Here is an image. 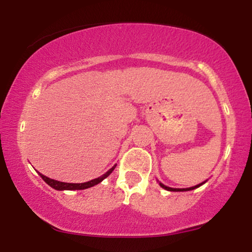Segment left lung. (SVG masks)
Wrapping results in <instances>:
<instances>
[{"label": "left lung", "instance_id": "left-lung-1", "mask_svg": "<svg viewBox=\"0 0 252 252\" xmlns=\"http://www.w3.org/2000/svg\"><path fill=\"white\" fill-rule=\"evenodd\" d=\"M206 182V181H205ZM205 182H201V184L196 185V186H193V187H189V189H172V187H168V186H164L163 184H161L160 182V186L162 187V189H167V190H170V192H184V190H190V189H198L199 186H201L202 184H205Z\"/></svg>", "mask_w": 252, "mask_h": 252}]
</instances>
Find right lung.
I'll use <instances>...</instances> for the list:
<instances>
[{
  "label": "right lung",
  "instance_id": "add662e5",
  "mask_svg": "<svg viewBox=\"0 0 252 252\" xmlns=\"http://www.w3.org/2000/svg\"><path fill=\"white\" fill-rule=\"evenodd\" d=\"M115 167H116V164H115L112 168H110L108 172L105 173V174H103L102 176H99V178L97 179H94V180L91 181H88V182H83V184H70V182H62V181H57V180H53V179H50L47 178V176L42 175L41 173H39L40 176L42 178V180L46 182L47 185H50L52 189H58V190H76V189H90V187L94 186V185H98L99 182H102L104 179L108 178V176L111 174L112 170L115 169Z\"/></svg>",
  "mask_w": 252,
  "mask_h": 252
}]
</instances>
